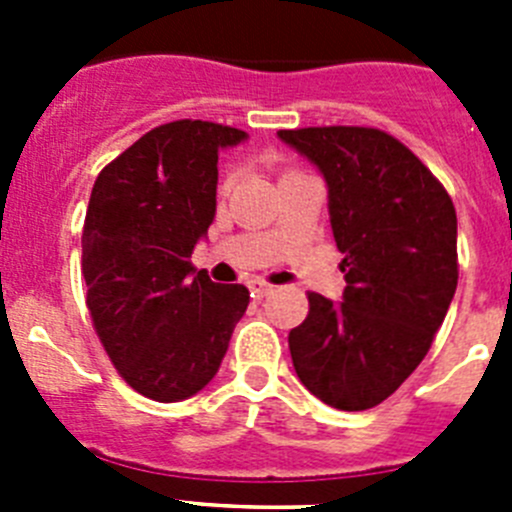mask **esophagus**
I'll list each match as a JSON object with an SVG mask.
<instances>
[{
    "label": "esophagus",
    "instance_id": "obj_1",
    "mask_svg": "<svg viewBox=\"0 0 512 512\" xmlns=\"http://www.w3.org/2000/svg\"><path fill=\"white\" fill-rule=\"evenodd\" d=\"M248 289H251V297H256V300H261V297L274 292V287H271L269 282H264V279H251V282H248Z\"/></svg>",
    "mask_w": 512,
    "mask_h": 512
}]
</instances>
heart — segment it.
Instances as JSON below:
<instances>
[{
  "mask_svg": "<svg viewBox=\"0 0 512 512\" xmlns=\"http://www.w3.org/2000/svg\"><path fill=\"white\" fill-rule=\"evenodd\" d=\"M233 182H235V176H233V174H228V176H225V184H223V189H225V192H228V189L233 187Z\"/></svg>",
  "mask_w": 512,
  "mask_h": 512,
  "instance_id": "obj_1",
  "label": "heart"
}]
</instances>
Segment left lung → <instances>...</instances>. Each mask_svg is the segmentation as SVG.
I'll use <instances>...</instances> for the list:
<instances>
[{
  "label": "left lung",
  "mask_w": 512,
  "mask_h": 512,
  "mask_svg": "<svg viewBox=\"0 0 512 512\" xmlns=\"http://www.w3.org/2000/svg\"><path fill=\"white\" fill-rule=\"evenodd\" d=\"M328 184L343 302L310 292L289 330L292 364L312 395L369 410L418 369L456 292V210L423 161L377 128L279 130Z\"/></svg>",
  "instance_id": "8db88e82"
}]
</instances>
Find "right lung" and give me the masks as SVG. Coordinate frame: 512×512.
<instances>
[{"label":"right lung","instance_id":"1","mask_svg":"<svg viewBox=\"0 0 512 512\" xmlns=\"http://www.w3.org/2000/svg\"><path fill=\"white\" fill-rule=\"evenodd\" d=\"M246 138L217 122H166L94 182L81 233L87 307L120 377L151 400L197 395L251 300L189 261L215 220L217 151Z\"/></svg>","mask_w":512,"mask_h":512}]
</instances>
